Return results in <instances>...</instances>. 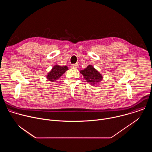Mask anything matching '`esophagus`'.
<instances>
[{"label":"esophagus","instance_id":"esophagus-1","mask_svg":"<svg viewBox=\"0 0 152 152\" xmlns=\"http://www.w3.org/2000/svg\"><path fill=\"white\" fill-rule=\"evenodd\" d=\"M77 67H78V64H73L71 65V67L73 68V69L77 68Z\"/></svg>","mask_w":152,"mask_h":152}]
</instances>
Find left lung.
<instances>
[{
	"label": "left lung",
	"mask_w": 152,
	"mask_h": 152,
	"mask_svg": "<svg viewBox=\"0 0 152 152\" xmlns=\"http://www.w3.org/2000/svg\"><path fill=\"white\" fill-rule=\"evenodd\" d=\"M80 73L87 82L93 85L98 83L103 79L102 76L92 66H88L85 69L81 70Z\"/></svg>",
	"instance_id": "obj_1"
}]
</instances>
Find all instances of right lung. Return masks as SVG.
<instances>
[{
	"mask_svg": "<svg viewBox=\"0 0 152 152\" xmlns=\"http://www.w3.org/2000/svg\"><path fill=\"white\" fill-rule=\"evenodd\" d=\"M67 70L68 67L67 66L61 67L58 66V65H56L53 67L50 73H48L47 78L49 81H56Z\"/></svg>",
	"mask_w": 152,
	"mask_h": 152,
	"instance_id": "right-lung-1",
	"label": "right lung"
}]
</instances>
